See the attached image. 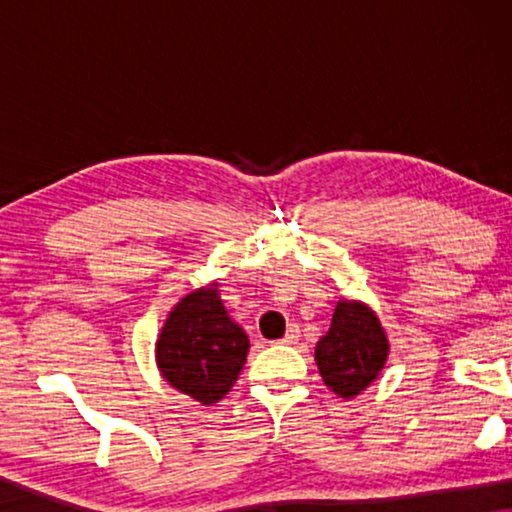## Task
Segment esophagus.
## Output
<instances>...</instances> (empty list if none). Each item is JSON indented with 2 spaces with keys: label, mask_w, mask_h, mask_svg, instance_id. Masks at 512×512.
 Listing matches in <instances>:
<instances>
[{
  "label": "esophagus",
  "mask_w": 512,
  "mask_h": 512,
  "mask_svg": "<svg viewBox=\"0 0 512 512\" xmlns=\"http://www.w3.org/2000/svg\"><path fill=\"white\" fill-rule=\"evenodd\" d=\"M296 340H298V331L296 328H289V331L282 335V340H279V345H293Z\"/></svg>",
  "instance_id": "obj_1"
}]
</instances>
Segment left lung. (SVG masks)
<instances>
[{
  "label": "left lung",
  "mask_w": 512,
  "mask_h": 512,
  "mask_svg": "<svg viewBox=\"0 0 512 512\" xmlns=\"http://www.w3.org/2000/svg\"><path fill=\"white\" fill-rule=\"evenodd\" d=\"M387 359L389 338L380 317L361 300L342 298L331 328L314 349L326 387L340 398L359 396L380 377Z\"/></svg>",
  "instance_id": "obj_1"
}]
</instances>
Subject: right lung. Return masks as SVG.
I'll return each instance as SVG.
<instances>
[{"label":"right lung","instance_id":"right-lung-1","mask_svg":"<svg viewBox=\"0 0 512 512\" xmlns=\"http://www.w3.org/2000/svg\"><path fill=\"white\" fill-rule=\"evenodd\" d=\"M249 338L230 319L219 282L188 291L167 314L156 340V366L179 394L214 405L237 382Z\"/></svg>","mask_w":512,"mask_h":512}]
</instances>
